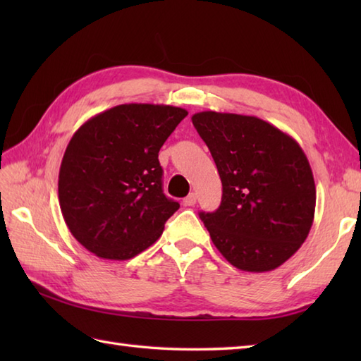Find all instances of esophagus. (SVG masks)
I'll return each instance as SVG.
<instances>
[{
  "label": "esophagus",
  "mask_w": 361,
  "mask_h": 361,
  "mask_svg": "<svg viewBox=\"0 0 361 361\" xmlns=\"http://www.w3.org/2000/svg\"><path fill=\"white\" fill-rule=\"evenodd\" d=\"M183 203H185V206H194L197 203V195L195 194H189L185 200H183Z\"/></svg>",
  "instance_id": "1"
}]
</instances>
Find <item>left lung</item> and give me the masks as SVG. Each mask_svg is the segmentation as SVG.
<instances>
[{
    "label": "left lung",
    "mask_w": 361,
    "mask_h": 361,
    "mask_svg": "<svg viewBox=\"0 0 361 361\" xmlns=\"http://www.w3.org/2000/svg\"><path fill=\"white\" fill-rule=\"evenodd\" d=\"M192 124L221 180L216 212H200L212 243L243 271H271L307 239L315 217L312 167L293 137L270 122L200 111Z\"/></svg>",
    "instance_id": "1"
}]
</instances>
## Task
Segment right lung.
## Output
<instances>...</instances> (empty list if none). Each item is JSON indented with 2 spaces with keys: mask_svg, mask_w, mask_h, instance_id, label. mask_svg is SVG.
I'll return each mask as SVG.
<instances>
[{
  "mask_svg": "<svg viewBox=\"0 0 361 361\" xmlns=\"http://www.w3.org/2000/svg\"><path fill=\"white\" fill-rule=\"evenodd\" d=\"M188 116L180 106L122 104L90 118L65 150L59 203L74 239L127 260L155 243L180 208L163 192L158 152Z\"/></svg>",
  "mask_w": 361,
  "mask_h": 361,
  "instance_id": "1",
  "label": "right lung"
}]
</instances>
